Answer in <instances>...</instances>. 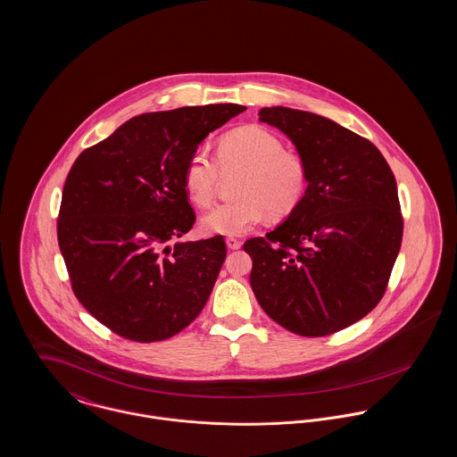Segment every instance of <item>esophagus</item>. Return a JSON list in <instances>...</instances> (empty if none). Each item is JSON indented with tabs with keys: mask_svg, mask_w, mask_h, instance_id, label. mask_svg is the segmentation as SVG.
Listing matches in <instances>:
<instances>
[{
	"mask_svg": "<svg viewBox=\"0 0 457 457\" xmlns=\"http://www.w3.org/2000/svg\"><path fill=\"white\" fill-rule=\"evenodd\" d=\"M226 245L229 250H238L240 246H242V240H238V238H233V237H229V238H226Z\"/></svg>",
	"mask_w": 457,
	"mask_h": 457,
	"instance_id": "1",
	"label": "esophagus"
}]
</instances>
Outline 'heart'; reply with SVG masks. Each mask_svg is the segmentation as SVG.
<instances>
[{
  "label": "heart",
  "instance_id": "1",
  "mask_svg": "<svg viewBox=\"0 0 457 457\" xmlns=\"http://www.w3.org/2000/svg\"><path fill=\"white\" fill-rule=\"evenodd\" d=\"M220 170L244 174L237 184L238 198L215 205L202 217V229L209 235L238 237L268 215L287 217L299 207L308 189L304 160L285 151L283 142L259 125L226 134L217 145V160L205 147L189 156L184 186L196 205H211Z\"/></svg>",
  "mask_w": 457,
  "mask_h": 457
}]
</instances>
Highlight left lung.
<instances>
[{
	"label": "left lung",
	"mask_w": 457,
	"mask_h": 457,
	"mask_svg": "<svg viewBox=\"0 0 457 457\" xmlns=\"http://www.w3.org/2000/svg\"><path fill=\"white\" fill-rule=\"evenodd\" d=\"M259 120L295 145L308 189L266 238L246 240L252 290L287 330L334 334L385 295L403 233L396 180L372 142L325 116L273 105Z\"/></svg>",
	"instance_id": "obj_1"
}]
</instances>
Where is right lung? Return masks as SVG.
<instances>
[{
  "label": "right lung",
  "mask_w": 457,
  "mask_h": 457,
  "mask_svg": "<svg viewBox=\"0 0 457 457\" xmlns=\"http://www.w3.org/2000/svg\"><path fill=\"white\" fill-rule=\"evenodd\" d=\"M245 105L145 112L85 149L71 167L57 222L72 292L114 334L163 341L207 304L226 259L224 238L172 240L195 224L189 156Z\"/></svg>",
  "instance_id": "right-lung-1"
}]
</instances>
